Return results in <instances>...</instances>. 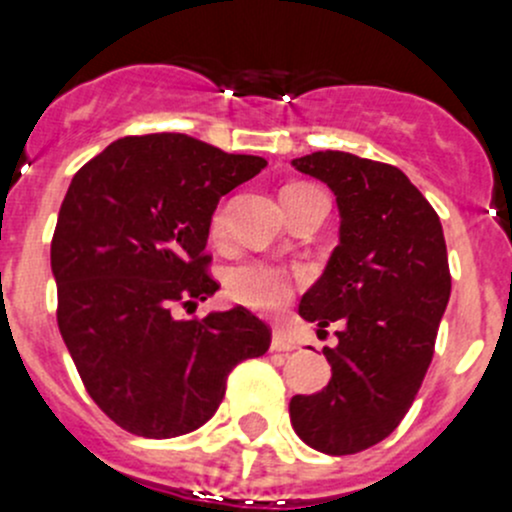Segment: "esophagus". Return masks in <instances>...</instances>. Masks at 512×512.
I'll return each instance as SVG.
<instances>
[{"mask_svg": "<svg viewBox=\"0 0 512 512\" xmlns=\"http://www.w3.org/2000/svg\"><path fill=\"white\" fill-rule=\"evenodd\" d=\"M292 349H294V344L289 342L287 334L277 329V332L272 334V352H292Z\"/></svg>", "mask_w": 512, "mask_h": 512, "instance_id": "esophagus-1", "label": "esophagus"}]
</instances>
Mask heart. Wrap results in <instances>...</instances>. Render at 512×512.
<instances>
[{"label": "heart", "mask_w": 512, "mask_h": 512, "mask_svg": "<svg viewBox=\"0 0 512 512\" xmlns=\"http://www.w3.org/2000/svg\"><path fill=\"white\" fill-rule=\"evenodd\" d=\"M302 190H309V185H287L282 190V205L289 203ZM210 235L215 240H223L227 235V205H220L210 218ZM225 287L227 294L245 307L257 309V312H277L292 302L297 277H292L282 267L270 265V262L247 260L227 270Z\"/></svg>", "instance_id": "b5f03b06"}]
</instances>
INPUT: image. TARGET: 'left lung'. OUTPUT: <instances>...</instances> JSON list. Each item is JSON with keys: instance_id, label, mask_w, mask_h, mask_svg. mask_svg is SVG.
Segmentation results:
<instances>
[{"instance_id": "obj_1", "label": "left lung", "mask_w": 512, "mask_h": 512, "mask_svg": "<svg viewBox=\"0 0 512 512\" xmlns=\"http://www.w3.org/2000/svg\"><path fill=\"white\" fill-rule=\"evenodd\" d=\"M337 195L339 245L299 317L319 334L337 324L339 344L324 347L332 381L297 394L289 418L307 446L352 456L384 441L414 404L451 297L446 240L436 210L396 165L342 151L294 158Z\"/></svg>"}]
</instances>
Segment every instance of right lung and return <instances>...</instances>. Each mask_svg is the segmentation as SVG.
I'll return each mask as SVG.
<instances>
[{
	"label": "right lung",
	"instance_id": "right-lung-1",
	"mask_svg": "<svg viewBox=\"0 0 512 512\" xmlns=\"http://www.w3.org/2000/svg\"><path fill=\"white\" fill-rule=\"evenodd\" d=\"M265 165L151 133L118 138L71 180L51 237L56 322L89 396L128 433L195 431L218 411L230 371L270 349L272 329L245 307L175 314L220 287L210 218Z\"/></svg>",
	"mask_w": 512,
	"mask_h": 512
}]
</instances>
